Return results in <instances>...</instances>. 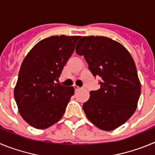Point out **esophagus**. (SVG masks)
I'll return each instance as SVG.
<instances>
[{
	"label": "esophagus",
	"mask_w": 155,
	"mask_h": 155,
	"mask_svg": "<svg viewBox=\"0 0 155 155\" xmlns=\"http://www.w3.org/2000/svg\"><path fill=\"white\" fill-rule=\"evenodd\" d=\"M74 90H75V91H79V90L81 89V87H78V86H74Z\"/></svg>",
	"instance_id": "1"
}]
</instances>
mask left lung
Wrapping results in <instances>:
<instances>
[{
  "label": "left lung",
  "mask_w": 155,
  "mask_h": 155,
  "mask_svg": "<svg viewBox=\"0 0 155 155\" xmlns=\"http://www.w3.org/2000/svg\"><path fill=\"white\" fill-rule=\"evenodd\" d=\"M76 53L84 56L99 89L90 91L83 104L87 118L103 130L120 127L130 118L140 95V83L130 53L120 42L104 36H83Z\"/></svg>",
  "instance_id": "8db88e82"
}]
</instances>
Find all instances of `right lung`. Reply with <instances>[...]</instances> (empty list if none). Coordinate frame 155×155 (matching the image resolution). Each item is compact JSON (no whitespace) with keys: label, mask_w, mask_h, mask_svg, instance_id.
I'll list each match as a JSON object with an SVG mask.
<instances>
[{"label":"right lung","mask_w":155,"mask_h":155,"mask_svg":"<svg viewBox=\"0 0 155 155\" xmlns=\"http://www.w3.org/2000/svg\"><path fill=\"white\" fill-rule=\"evenodd\" d=\"M81 36L55 35L39 42L24 59L14 95L23 120L36 129H46L62 118L74 95V87L58 81Z\"/></svg>","instance_id":"add662e5"}]
</instances>
